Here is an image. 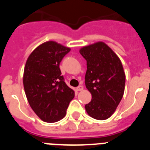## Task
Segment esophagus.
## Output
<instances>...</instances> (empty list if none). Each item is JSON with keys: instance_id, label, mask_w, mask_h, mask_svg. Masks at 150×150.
Wrapping results in <instances>:
<instances>
[{"instance_id": "1", "label": "esophagus", "mask_w": 150, "mask_h": 150, "mask_svg": "<svg viewBox=\"0 0 150 150\" xmlns=\"http://www.w3.org/2000/svg\"><path fill=\"white\" fill-rule=\"evenodd\" d=\"M83 89V86H79L76 88V91H82Z\"/></svg>"}]
</instances>
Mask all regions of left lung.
Here are the masks:
<instances>
[{"instance_id": "obj_1", "label": "left lung", "mask_w": 150, "mask_h": 150, "mask_svg": "<svg viewBox=\"0 0 150 150\" xmlns=\"http://www.w3.org/2000/svg\"><path fill=\"white\" fill-rule=\"evenodd\" d=\"M86 60L85 83L91 100L85 108L91 117L104 120L110 117L122 98L125 74L120 58L104 42L80 49Z\"/></svg>"}]
</instances>
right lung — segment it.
Masks as SVG:
<instances>
[{
    "mask_svg": "<svg viewBox=\"0 0 150 150\" xmlns=\"http://www.w3.org/2000/svg\"><path fill=\"white\" fill-rule=\"evenodd\" d=\"M69 47L55 41L38 46L26 62L23 85L28 101L37 116L46 122L63 119L74 91L69 88L61 74L59 64Z\"/></svg>",
    "mask_w": 150,
    "mask_h": 150,
    "instance_id": "add662e5",
    "label": "right lung"
}]
</instances>
